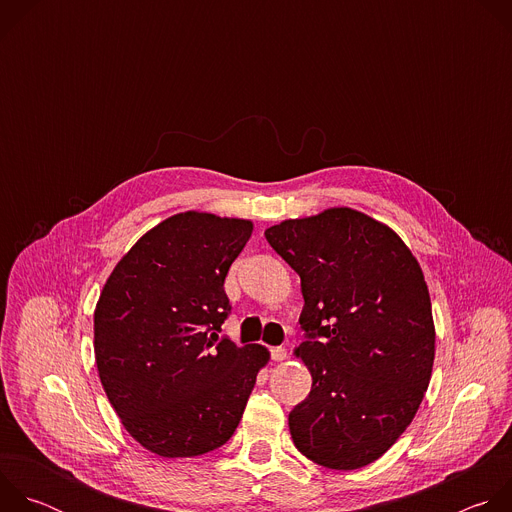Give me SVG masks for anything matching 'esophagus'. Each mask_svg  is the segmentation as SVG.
Returning a JSON list of instances; mask_svg holds the SVG:
<instances>
[{
  "instance_id": "obj_1",
  "label": "esophagus",
  "mask_w": 512,
  "mask_h": 512,
  "mask_svg": "<svg viewBox=\"0 0 512 512\" xmlns=\"http://www.w3.org/2000/svg\"><path fill=\"white\" fill-rule=\"evenodd\" d=\"M271 358H273L275 362H281V360L287 358V350H285L283 346H273V348H271Z\"/></svg>"
}]
</instances>
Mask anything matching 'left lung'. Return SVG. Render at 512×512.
Here are the masks:
<instances>
[{
  "label": "left lung",
  "instance_id": "8db88e82",
  "mask_svg": "<svg viewBox=\"0 0 512 512\" xmlns=\"http://www.w3.org/2000/svg\"><path fill=\"white\" fill-rule=\"evenodd\" d=\"M265 239L302 279L306 340L294 354L312 391L289 413L291 440L324 468L369 466L413 421L431 379L423 271L391 227L348 206L287 218Z\"/></svg>",
  "mask_w": 512,
  "mask_h": 512
}]
</instances>
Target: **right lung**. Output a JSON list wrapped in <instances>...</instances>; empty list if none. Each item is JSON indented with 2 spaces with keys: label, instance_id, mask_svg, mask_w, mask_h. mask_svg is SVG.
Here are the masks:
<instances>
[{
  "label": "right lung",
  "instance_id": "obj_1",
  "mask_svg": "<svg viewBox=\"0 0 512 512\" xmlns=\"http://www.w3.org/2000/svg\"><path fill=\"white\" fill-rule=\"evenodd\" d=\"M253 223L210 212L174 214L115 265L95 308V360L109 403L137 444L194 458L235 433L261 344L221 338L231 312L225 277Z\"/></svg>",
  "mask_w": 512,
  "mask_h": 512
}]
</instances>
